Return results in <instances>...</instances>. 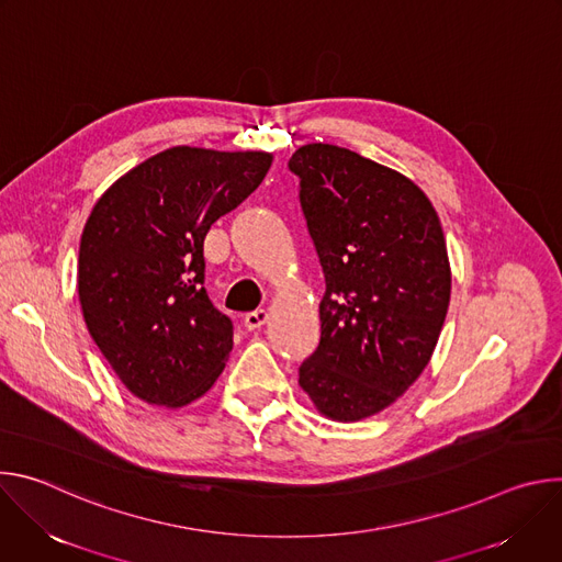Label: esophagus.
Returning a JSON list of instances; mask_svg holds the SVG:
<instances>
[{
	"label": "esophagus",
	"mask_w": 562,
	"mask_h": 562,
	"mask_svg": "<svg viewBox=\"0 0 562 562\" xmlns=\"http://www.w3.org/2000/svg\"><path fill=\"white\" fill-rule=\"evenodd\" d=\"M267 319H269L267 308L249 311V313H245V327H247L249 331H256V329H260V327L267 323Z\"/></svg>",
	"instance_id": "34e87169"
}]
</instances>
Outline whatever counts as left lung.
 Segmentation results:
<instances>
[{
    "instance_id": "8db88e82",
    "label": "left lung",
    "mask_w": 562,
    "mask_h": 562,
    "mask_svg": "<svg viewBox=\"0 0 562 562\" xmlns=\"http://www.w3.org/2000/svg\"><path fill=\"white\" fill-rule=\"evenodd\" d=\"M327 291L300 386L338 423L369 418L429 364L451 295L442 226L405 176L334 144L289 159Z\"/></svg>"
}]
</instances>
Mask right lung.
I'll list each match as a JSON object with an SVG mask.
<instances>
[{"label":"right lung","instance_id":"add662e5","mask_svg":"<svg viewBox=\"0 0 562 562\" xmlns=\"http://www.w3.org/2000/svg\"><path fill=\"white\" fill-rule=\"evenodd\" d=\"M271 159L173 146L93 206L79 243V302L91 338L144 403L184 407L222 373L233 323L204 289V237L260 187Z\"/></svg>","mask_w":562,"mask_h":562}]
</instances>
